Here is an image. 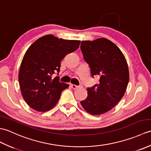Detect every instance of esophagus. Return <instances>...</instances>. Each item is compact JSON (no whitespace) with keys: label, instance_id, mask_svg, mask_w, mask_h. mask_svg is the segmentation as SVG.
I'll return each instance as SVG.
<instances>
[{"label":"esophagus","instance_id":"esophagus-1","mask_svg":"<svg viewBox=\"0 0 151 151\" xmlns=\"http://www.w3.org/2000/svg\"><path fill=\"white\" fill-rule=\"evenodd\" d=\"M70 86H71V88H73V89H77V88H78L80 86H76V85H75V84H71L70 85Z\"/></svg>","mask_w":151,"mask_h":151}]
</instances>
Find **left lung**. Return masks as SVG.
<instances>
[{"instance_id": "1", "label": "left lung", "mask_w": 151, "mask_h": 151, "mask_svg": "<svg viewBox=\"0 0 151 151\" xmlns=\"http://www.w3.org/2000/svg\"><path fill=\"white\" fill-rule=\"evenodd\" d=\"M81 49L91 76H100L99 84L87 88L88 97L81 102V105L91 115L106 113L126 91L129 81L126 58L116 45L104 37L82 41Z\"/></svg>"}]
</instances>
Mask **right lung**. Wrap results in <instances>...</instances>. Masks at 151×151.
<instances>
[{
  "mask_svg": "<svg viewBox=\"0 0 151 151\" xmlns=\"http://www.w3.org/2000/svg\"><path fill=\"white\" fill-rule=\"evenodd\" d=\"M80 43L79 40L59 39L49 34L29 47L21 64L19 82L22 97L30 107L44 112L57 104L62 91L69 85L52 76L60 72L61 61L77 49Z\"/></svg>",
  "mask_w": 151,
  "mask_h": 151,
  "instance_id": "obj_1",
  "label": "right lung"
}]
</instances>
